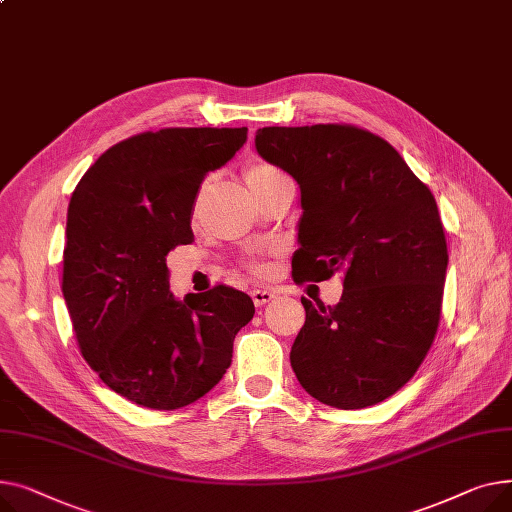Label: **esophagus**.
<instances>
[{"mask_svg":"<svg viewBox=\"0 0 512 512\" xmlns=\"http://www.w3.org/2000/svg\"><path fill=\"white\" fill-rule=\"evenodd\" d=\"M252 299H254V304H256V308H262V306H266L268 302H273V299L277 297L273 291H268V289H252Z\"/></svg>","mask_w":512,"mask_h":512,"instance_id":"34e87169","label":"esophagus"}]
</instances>
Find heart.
<instances>
[{
  "label": "heart",
  "instance_id": "heart-1",
  "mask_svg": "<svg viewBox=\"0 0 512 512\" xmlns=\"http://www.w3.org/2000/svg\"><path fill=\"white\" fill-rule=\"evenodd\" d=\"M277 173H279L277 169L268 167V165H256V167L248 169V173H246L248 188H250V190H252V188H256L258 184L266 182L268 177H273V175H277ZM254 270H256L258 275H264V273H266V264H254Z\"/></svg>",
  "mask_w": 512,
  "mask_h": 512
}]
</instances>
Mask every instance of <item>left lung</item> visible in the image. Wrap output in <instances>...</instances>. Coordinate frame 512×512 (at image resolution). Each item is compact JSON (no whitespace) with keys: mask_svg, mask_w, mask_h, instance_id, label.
I'll return each mask as SVG.
<instances>
[{"mask_svg":"<svg viewBox=\"0 0 512 512\" xmlns=\"http://www.w3.org/2000/svg\"><path fill=\"white\" fill-rule=\"evenodd\" d=\"M254 142L302 194L295 281L343 277L337 306L302 297L291 368L324 405H376L413 378L436 337L448 264L436 200L393 146L355 126L260 128Z\"/></svg>","mask_w":512,"mask_h":512,"instance_id":"8db88e82","label":"left lung"}]
</instances>
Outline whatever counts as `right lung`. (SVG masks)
<instances>
[{"label":"right lung","instance_id":"obj_1","mask_svg":"<svg viewBox=\"0 0 512 512\" xmlns=\"http://www.w3.org/2000/svg\"><path fill=\"white\" fill-rule=\"evenodd\" d=\"M248 128H165L111 146L78 182L66 223L64 299L78 347L124 399L186 407L219 384L233 339L254 316L250 295L219 285L177 299L167 254L194 239L190 219L208 171Z\"/></svg>","mask_w":512,"mask_h":512}]
</instances>
